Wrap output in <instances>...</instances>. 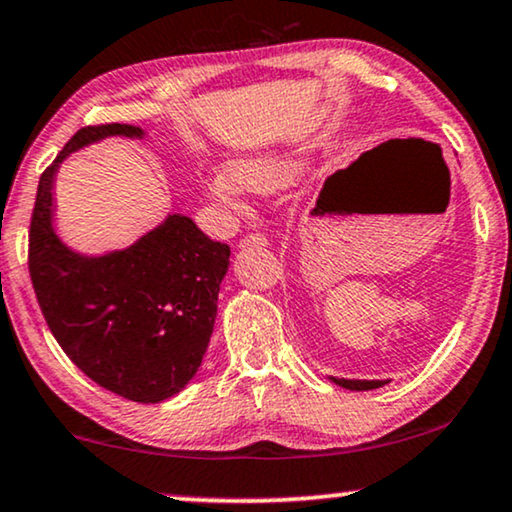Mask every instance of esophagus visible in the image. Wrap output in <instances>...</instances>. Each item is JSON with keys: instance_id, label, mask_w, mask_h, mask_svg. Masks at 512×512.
<instances>
[{"instance_id": "1", "label": "esophagus", "mask_w": 512, "mask_h": 512, "mask_svg": "<svg viewBox=\"0 0 512 512\" xmlns=\"http://www.w3.org/2000/svg\"><path fill=\"white\" fill-rule=\"evenodd\" d=\"M267 243V236H264L262 231H252V234H245L241 238V248H262V245Z\"/></svg>"}]
</instances>
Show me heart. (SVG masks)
<instances>
[{
  "label": "heart",
  "instance_id": "obj_1",
  "mask_svg": "<svg viewBox=\"0 0 512 512\" xmlns=\"http://www.w3.org/2000/svg\"><path fill=\"white\" fill-rule=\"evenodd\" d=\"M297 175V168L285 159H236L229 163V170H217L208 180L210 194L222 201H236L241 187L255 189V192H269V189L288 185Z\"/></svg>",
  "mask_w": 512,
  "mask_h": 512
}]
</instances>
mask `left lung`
Here are the masks:
<instances>
[{
    "instance_id": "left-lung-1",
    "label": "left lung",
    "mask_w": 512,
    "mask_h": 512,
    "mask_svg": "<svg viewBox=\"0 0 512 512\" xmlns=\"http://www.w3.org/2000/svg\"><path fill=\"white\" fill-rule=\"evenodd\" d=\"M332 381L342 388H349V391H372V388L388 384V381H367V379L360 381V379H335V377H332Z\"/></svg>"
}]
</instances>
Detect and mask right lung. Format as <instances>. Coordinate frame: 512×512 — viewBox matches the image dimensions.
I'll return each instance as SVG.
<instances>
[{
  "label": "right lung",
  "instance_id": "add662e5",
  "mask_svg": "<svg viewBox=\"0 0 512 512\" xmlns=\"http://www.w3.org/2000/svg\"><path fill=\"white\" fill-rule=\"evenodd\" d=\"M107 135L140 138L128 124L84 126L39 177L27 267L39 309L67 358L133 403L173 398L199 370L217 316L229 245L185 215H168L131 248L86 257L51 224L53 175L74 149Z\"/></svg>",
  "mask_w": 512,
  "mask_h": 512
}]
</instances>
